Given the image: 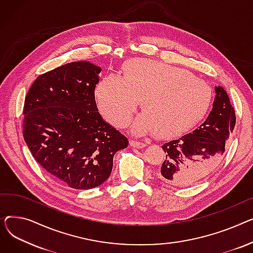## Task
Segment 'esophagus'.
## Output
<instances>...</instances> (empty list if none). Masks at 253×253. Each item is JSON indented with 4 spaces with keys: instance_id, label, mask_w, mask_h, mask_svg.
Masks as SVG:
<instances>
[{
    "instance_id": "esophagus-1",
    "label": "esophagus",
    "mask_w": 253,
    "mask_h": 253,
    "mask_svg": "<svg viewBox=\"0 0 253 253\" xmlns=\"http://www.w3.org/2000/svg\"><path fill=\"white\" fill-rule=\"evenodd\" d=\"M129 145L131 147H135V148H144L146 146L145 143L139 142V141H136V140H130L129 141Z\"/></svg>"
}]
</instances>
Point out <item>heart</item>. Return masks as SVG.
Masks as SVG:
<instances>
[{
	"label": "heart",
	"mask_w": 253,
	"mask_h": 253,
	"mask_svg": "<svg viewBox=\"0 0 253 253\" xmlns=\"http://www.w3.org/2000/svg\"><path fill=\"white\" fill-rule=\"evenodd\" d=\"M101 113L117 127L130 122L141 100L144 112L133 125L138 135H180L194 126L211 103V88L182 68L132 59L123 67V78L108 76L96 86Z\"/></svg>",
	"instance_id": "1"
}]
</instances>
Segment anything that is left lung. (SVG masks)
Instances as JSON below:
<instances>
[{
	"label": "left lung",
	"instance_id": "obj_1",
	"mask_svg": "<svg viewBox=\"0 0 253 253\" xmlns=\"http://www.w3.org/2000/svg\"><path fill=\"white\" fill-rule=\"evenodd\" d=\"M215 98L206 121L193 132L162 146L166 159L157 171L159 180L173 186L195 184L215 169L233 132L236 115L222 86H215Z\"/></svg>",
	"mask_w": 253,
	"mask_h": 253
}]
</instances>
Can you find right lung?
<instances>
[{
	"instance_id": "right-lung-1",
	"label": "right lung",
	"mask_w": 253,
	"mask_h": 253,
	"mask_svg": "<svg viewBox=\"0 0 253 253\" xmlns=\"http://www.w3.org/2000/svg\"><path fill=\"white\" fill-rule=\"evenodd\" d=\"M101 68L71 62L41 74L23 107V138L55 180L86 190L105 182L127 138L103 121L95 100Z\"/></svg>"
}]
</instances>
